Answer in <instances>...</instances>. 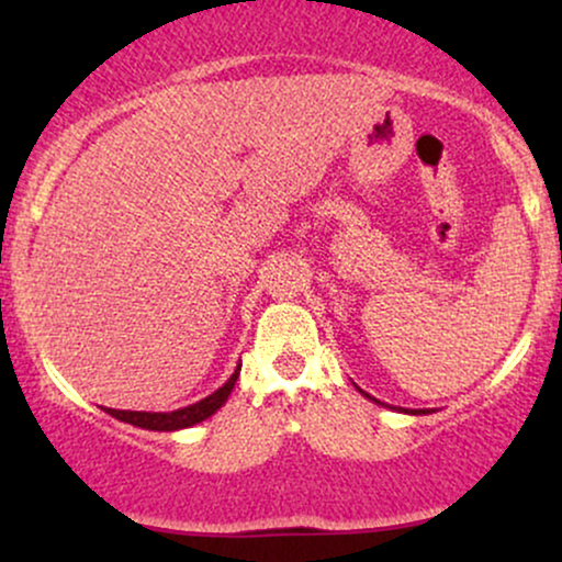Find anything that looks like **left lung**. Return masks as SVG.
Returning a JSON list of instances; mask_svg holds the SVG:
<instances>
[{
	"mask_svg": "<svg viewBox=\"0 0 562 562\" xmlns=\"http://www.w3.org/2000/svg\"><path fill=\"white\" fill-rule=\"evenodd\" d=\"M357 389H359V385H357ZM359 393H362V396H367V398H372L370 396V393H364L362 389H359ZM372 402H378V398H372ZM391 409H396V406H391ZM398 412H406V415H428V409H402V406H398Z\"/></svg>",
	"mask_w": 562,
	"mask_h": 562,
	"instance_id": "8db88e82",
	"label": "left lung"
}]
</instances>
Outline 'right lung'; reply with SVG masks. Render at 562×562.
Here are the masks:
<instances>
[{
	"label": "right lung",
	"instance_id": "right-lung-1",
	"mask_svg": "<svg viewBox=\"0 0 562 562\" xmlns=\"http://www.w3.org/2000/svg\"><path fill=\"white\" fill-rule=\"evenodd\" d=\"M237 375H240V364L237 370L232 372V378L222 389L211 393V396L200 398V402L182 406V409H173V412H128V409H105L108 415H113L115 420L128 423V425H137V428L145 430H182V428H192V425L209 420L216 409H222L224 402L229 398L232 389H235Z\"/></svg>",
	"mask_w": 562,
	"mask_h": 562
}]
</instances>
